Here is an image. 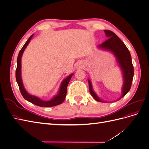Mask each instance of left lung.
<instances>
[{"label":"left lung","mask_w":149,"mask_h":149,"mask_svg":"<svg viewBox=\"0 0 149 149\" xmlns=\"http://www.w3.org/2000/svg\"><path fill=\"white\" fill-rule=\"evenodd\" d=\"M104 31L106 37L109 38L97 46V47L105 49V50H108L113 53L122 71L123 77V86L122 88L121 97L118 100H119L129 91L131 88L134 77V67L132 62V58L127 47L113 31L107 30ZM88 83L89 92L94 100L98 102H104V101L101 100L94 91L91 82L89 79Z\"/></svg>","instance_id":"obj_1"}]
</instances>
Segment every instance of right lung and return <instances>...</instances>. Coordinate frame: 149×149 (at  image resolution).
<instances>
[{"instance_id":"add662e5","label":"right lung","mask_w":149,"mask_h":149,"mask_svg":"<svg viewBox=\"0 0 149 149\" xmlns=\"http://www.w3.org/2000/svg\"><path fill=\"white\" fill-rule=\"evenodd\" d=\"M33 34L31 35L30 37V38H29V40L26 42L24 47H22V49H20V51L19 53V55H18V57H17V69L15 72V77H16L17 84L19 85L20 93L22 94V96L24 97L25 100L31 102L32 104H34L37 105L38 106L48 107H52V106L59 105L63 102L65 100L66 93H67L68 84L72 76L73 75V73L69 75L67 78H66L63 81L60 85L59 91H58V94L56 96H54L52 100L49 101H43L37 96L31 95V94H30L27 91H26V89L24 88L23 82H22V75H21L22 56V55H23L24 52L25 51V48L28 46L29 43H30V40L33 37Z\"/></svg>"}]
</instances>
